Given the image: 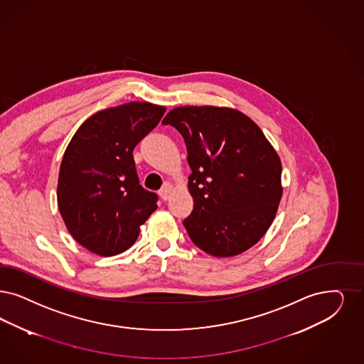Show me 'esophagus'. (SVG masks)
Instances as JSON below:
<instances>
[{
  "label": "esophagus",
  "mask_w": 364,
  "mask_h": 364,
  "mask_svg": "<svg viewBox=\"0 0 364 364\" xmlns=\"http://www.w3.org/2000/svg\"><path fill=\"white\" fill-rule=\"evenodd\" d=\"M171 193H173V188H171V185H164V188L161 190V197H162L163 201H167L170 197H171Z\"/></svg>",
  "instance_id": "esophagus-1"
}]
</instances>
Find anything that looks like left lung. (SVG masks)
Instances as JSON below:
<instances>
[{
  "mask_svg": "<svg viewBox=\"0 0 364 364\" xmlns=\"http://www.w3.org/2000/svg\"><path fill=\"white\" fill-rule=\"evenodd\" d=\"M183 136L188 193L183 221L191 242L215 257L240 255L259 242L282 198V164L262 129L240 110L179 107L163 119Z\"/></svg>",
  "mask_w": 364,
  "mask_h": 364,
  "instance_id": "left-lung-1",
  "label": "left lung"
}]
</instances>
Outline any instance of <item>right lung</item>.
Here are the masks:
<instances>
[{
	"instance_id": "right-lung-1",
	"label": "right lung",
	"mask_w": 364,
	"mask_h": 364,
	"mask_svg": "<svg viewBox=\"0 0 364 364\" xmlns=\"http://www.w3.org/2000/svg\"><path fill=\"white\" fill-rule=\"evenodd\" d=\"M164 112L151 102L104 109L68 143L58 178V206L71 236L95 255H119L132 247L158 208V196L139 183L132 152Z\"/></svg>"
}]
</instances>
